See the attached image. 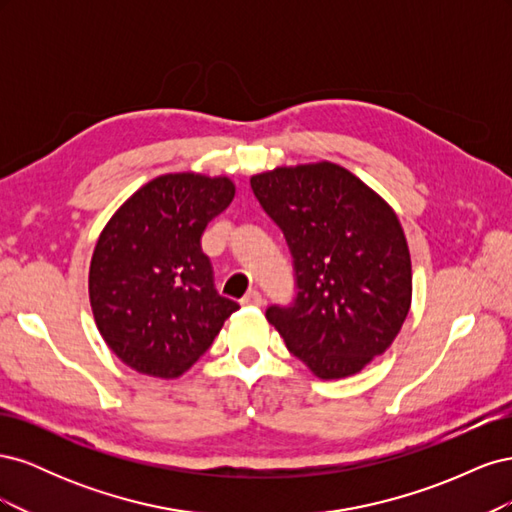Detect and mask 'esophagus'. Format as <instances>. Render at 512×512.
Returning <instances> with one entry per match:
<instances>
[{"label": "esophagus", "instance_id": "34e87169", "mask_svg": "<svg viewBox=\"0 0 512 512\" xmlns=\"http://www.w3.org/2000/svg\"><path fill=\"white\" fill-rule=\"evenodd\" d=\"M243 305H262V294L258 290H250L245 294V297L241 299Z\"/></svg>", "mask_w": 512, "mask_h": 512}]
</instances>
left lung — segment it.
<instances>
[{
  "label": "left lung",
  "instance_id": "1",
  "mask_svg": "<svg viewBox=\"0 0 512 512\" xmlns=\"http://www.w3.org/2000/svg\"><path fill=\"white\" fill-rule=\"evenodd\" d=\"M250 183L284 232L297 280V297L271 305L267 320L318 378L356 374L410 312V250L395 211L333 162L280 166Z\"/></svg>",
  "mask_w": 512,
  "mask_h": 512
}]
</instances>
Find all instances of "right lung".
Segmentation results:
<instances>
[{"label":"right lung","mask_w":512,"mask_h":512,"mask_svg":"<svg viewBox=\"0 0 512 512\" xmlns=\"http://www.w3.org/2000/svg\"><path fill=\"white\" fill-rule=\"evenodd\" d=\"M235 198L228 177L170 173L123 203L96 243L89 301L106 346L138 374L179 378L239 305L215 290L200 237Z\"/></svg>","instance_id":"1"}]
</instances>
